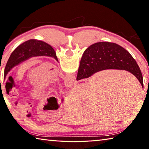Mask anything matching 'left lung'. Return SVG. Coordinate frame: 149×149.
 Listing matches in <instances>:
<instances>
[{
    "mask_svg": "<svg viewBox=\"0 0 149 149\" xmlns=\"http://www.w3.org/2000/svg\"><path fill=\"white\" fill-rule=\"evenodd\" d=\"M43 56L54 58L58 62L53 48L47 42L36 39H30L23 42L12 52L10 56L4 69V79L8 73L20 63L30 58Z\"/></svg>",
    "mask_w": 149,
    "mask_h": 149,
    "instance_id": "8db88e82",
    "label": "left lung"
}]
</instances>
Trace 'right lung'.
Wrapping results in <instances>:
<instances>
[{
	"label": "right lung",
	"mask_w": 149,
	"mask_h": 149,
	"mask_svg": "<svg viewBox=\"0 0 149 149\" xmlns=\"http://www.w3.org/2000/svg\"><path fill=\"white\" fill-rule=\"evenodd\" d=\"M126 70L132 73L143 87L142 74L137 62L124 48L110 42H99L85 50L80 61L77 81L104 70Z\"/></svg>",
	"instance_id": "1"
}]
</instances>
